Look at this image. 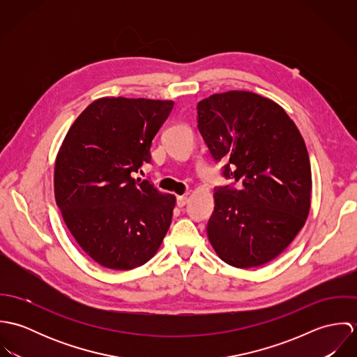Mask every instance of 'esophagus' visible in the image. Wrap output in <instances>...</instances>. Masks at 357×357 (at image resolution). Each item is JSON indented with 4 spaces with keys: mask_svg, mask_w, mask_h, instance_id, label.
<instances>
[{
    "mask_svg": "<svg viewBox=\"0 0 357 357\" xmlns=\"http://www.w3.org/2000/svg\"><path fill=\"white\" fill-rule=\"evenodd\" d=\"M187 204H188V197L187 195H181V197L177 198V206L178 207H183V206H185Z\"/></svg>",
    "mask_w": 357,
    "mask_h": 357,
    "instance_id": "34e87169",
    "label": "esophagus"
}]
</instances>
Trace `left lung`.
I'll return each mask as SVG.
<instances>
[{
  "instance_id": "1",
  "label": "left lung",
  "mask_w": 357,
  "mask_h": 357,
  "mask_svg": "<svg viewBox=\"0 0 357 357\" xmlns=\"http://www.w3.org/2000/svg\"><path fill=\"white\" fill-rule=\"evenodd\" d=\"M197 109L211 156L228 160L224 176L239 181V190L215 188L208 242L232 266H261L286 250L307 218L305 142L283 107L253 92L214 93Z\"/></svg>"
}]
</instances>
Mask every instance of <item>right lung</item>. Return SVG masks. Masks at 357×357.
Here are the masks:
<instances>
[{"label":"right lung","mask_w":357,"mask_h":357,"mask_svg":"<svg viewBox=\"0 0 357 357\" xmlns=\"http://www.w3.org/2000/svg\"><path fill=\"white\" fill-rule=\"evenodd\" d=\"M174 102L102 98L68 129L54 162V199L81 249L128 271L150 261L172 222L176 197L133 178L151 162L155 135Z\"/></svg>","instance_id":"obj_1"}]
</instances>
